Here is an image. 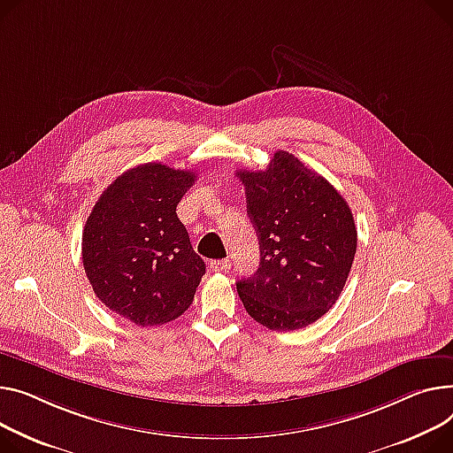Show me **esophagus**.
<instances>
[{"instance_id":"1","label":"esophagus","mask_w":453,"mask_h":453,"mask_svg":"<svg viewBox=\"0 0 453 453\" xmlns=\"http://www.w3.org/2000/svg\"><path fill=\"white\" fill-rule=\"evenodd\" d=\"M209 267L213 269V271H227V269H231V260H227V258L213 260V262L209 264Z\"/></svg>"}]
</instances>
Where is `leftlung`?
<instances>
[{
	"mask_svg": "<svg viewBox=\"0 0 453 453\" xmlns=\"http://www.w3.org/2000/svg\"><path fill=\"white\" fill-rule=\"evenodd\" d=\"M258 234L260 265L236 282L246 311L273 331L319 320L339 300L357 251L342 195L288 150L265 171H236Z\"/></svg>",
	"mask_w": 453,
	"mask_h": 453,
	"instance_id": "8db88e82",
	"label": "left lung"
}]
</instances>
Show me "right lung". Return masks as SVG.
<instances>
[{
    "mask_svg": "<svg viewBox=\"0 0 453 453\" xmlns=\"http://www.w3.org/2000/svg\"><path fill=\"white\" fill-rule=\"evenodd\" d=\"M195 178L158 162L136 165L102 193L85 222L81 258L95 295L138 326L182 315L205 273L176 215Z\"/></svg>",
    "mask_w": 453,
    "mask_h": 453,
    "instance_id": "right-lung-1",
    "label": "right lung"
}]
</instances>
